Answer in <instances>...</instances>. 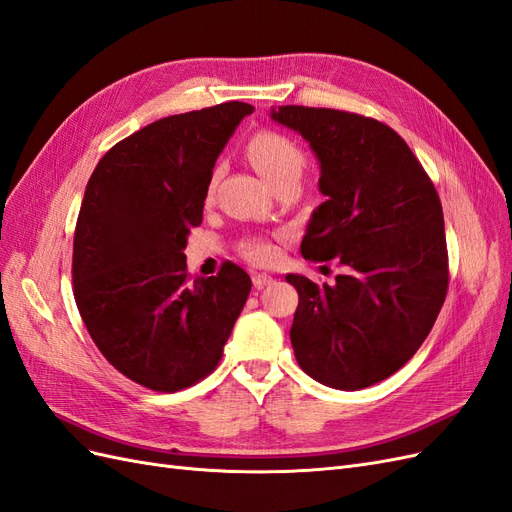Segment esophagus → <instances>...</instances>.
Segmentation results:
<instances>
[{"label": "esophagus", "mask_w": 512, "mask_h": 512, "mask_svg": "<svg viewBox=\"0 0 512 512\" xmlns=\"http://www.w3.org/2000/svg\"><path fill=\"white\" fill-rule=\"evenodd\" d=\"M252 284H254L256 288H265V286L273 284V277L267 275V273H254V275H252Z\"/></svg>", "instance_id": "1"}]
</instances>
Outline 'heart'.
Masks as SVG:
<instances>
[{
	"label": "heart",
	"mask_w": 512,
	"mask_h": 512,
	"mask_svg": "<svg viewBox=\"0 0 512 512\" xmlns=\"http://www.w3.org/2000/svg\"><path fill=\"white\" fill-rule=\"evenodd\" d=\"M247 156L269 185L284 179H299L305 162L303 151L290 138L277 132H258L247 145ZM275 254V247L265 241H256L247 247V256L256 262H271Z\"/></svg>",
	"instance_id": "obj_1"
}]
</instances>
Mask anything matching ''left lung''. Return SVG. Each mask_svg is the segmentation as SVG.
<instances>
[{
	"label": "left lung",
	"instance_id": "obj_1",
	"mask_svg": "<svg viewBox=\"0 0 512 512\" xmlns=\"http://www.w3.org/2000/svg\"><path fill=\"white\" fill-rule=\"evenodd\" d=\"M271 119L301 134L327 200L301 254L346 267L335 284L286 275L299 292L290 342L307 376L359 391L393 376L421 348L448 288L442 205L395 130L333 108L280 106Z\"/></svg>",
	"mask_w": 512,
	"mask_h": 512
}]
</instances>
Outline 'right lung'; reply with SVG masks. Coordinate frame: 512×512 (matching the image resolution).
Masks as SVG:
<instances>
[{
  "mask_svg": "<svg viewBox=\"0 0 512 512\" xmlns=\"http://www.w3.org/2000/svg\"><path fill=\"white\" fill-rule=\"evenodd\" d=\"M254 106L224 102L149 123L104 153L74 232L85 327L123 376L173 393L215 369L252 290L226 262L192 282L185 245L203 222L215 160Z\"/></svg>",
  "mask_w": 512,
  "mask_h": 512,
  "instance_id": "1",
  "label": "right lung"
}]
</instances>
